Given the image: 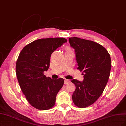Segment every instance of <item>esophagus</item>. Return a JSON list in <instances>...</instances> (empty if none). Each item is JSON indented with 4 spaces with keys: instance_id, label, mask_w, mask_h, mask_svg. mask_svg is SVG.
I'll return each mask as SVG.
<instances>
[{
    "instance_id": "obj_1",
    "label": "esophagus",
    "mask_w": 126,
    "mask_h": 126,
    "mask_svg": "<svg viewBox=\"0 0 126 126\" xmlns=\"http://www.w3.org/2000/svg\"><path fill=\"white\" fill-rule=\"evenodd\" d=\"M70 82V81L69 80H67V79H65V80H64V84H67V83H69V82Z\"/></svg>"
}]
</instances>
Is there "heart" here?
<instances>
[{"instance_id": "heart-1", "label": "heart", "mask_w": 126, "mask_h": 126, "mask_svg": "<svg viewBox=\"0 0 126 126\" xmlns=\"http://www.w3.org/2000/svg\"><path fill=\"white\" fill-rule=\"evenodd\" d=\"M67 49H69V48H67Z\"/></svg>"}]
</instances>
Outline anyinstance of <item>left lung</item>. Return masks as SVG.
I'll list each match as a JSON object with an SVG mask.
<instances>
[{
    "instance_id": "1",
    "label": "left lung",
    "mask_w": 126,
    "mask_h": 126,
    "mask_svg": "<svg viewBox=\"0 0 126 126\" xmlns=\"http://www.w3.org/2000/svg\"><path fill=\"white\" fill-rule=\"evenodd\" d=\"M69 43L74 49L78 69L84 75L83 81H71L75 85L72 100L76 106L85 108L102 94L109 78L111 57L105 47L93 41L73 37Z\"/></svg>"
}]
</instances>
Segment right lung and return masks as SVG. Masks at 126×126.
I'll return each mask as SVG.
<instances>
[{"mask_svg":"<svg viewBox=\"0 0 126 126\" xmlns=\"http://www.w3.org/2000/svg\"><path fill=\"white\" fill-rule=\"evenodd\" d=\"M67 42L60 37L39 39L25 46L19 54L16 64L18 81L28 102L35 108L48 110L55 105L64 80L46 77L44 72L48 70L52 53Z\"/></svg>","mask_w":126,"mask_h":126,"instance_id":"1","label":"right lung"}]
</instances>
